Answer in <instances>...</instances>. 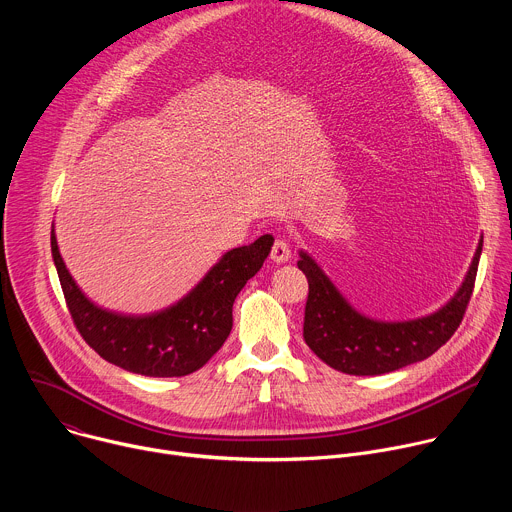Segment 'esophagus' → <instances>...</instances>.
<instances>
[{
    "mask_svg": "<svg viewBox=\"0 0 512 512\" xmlns=\"http://www.w3.org/2000/svg\"><path fill=\"white\" fill-rule=\"evenodd\" d=\"M271 259H273L275 263H287V261L291 259V249H289V245H287L285 239H277V241L273 243V247H271Z\"/></svg>",
    "mask_w": 512,
    "mask_h": 512,
    "instance_id": "obj_1",
    "label": "esophagus"
}]
</instances>
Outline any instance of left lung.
Masks as SVG:
<instances>
[{
    "label": "left lung",
    "instance_id": "left-lung-1",
    "mask_svg": "<svg viewBox=\"0 0 512 512\" xmlns=\"http://www.w3.org/2000/svg\"><path fill=\"white\" fill-rule=\"evenodd\" d=\"M480 253L482 239L462 285L440 310L415 320L383 322L354 310L320 265L300 251L298 267L310 285L304 316L306 344L328 367L358 377L393 373L431 356L452 338L464 318Z\"/></svg>",
    "mask_w": 512,
    "mask_h": 512
}]
</instances>
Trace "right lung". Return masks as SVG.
Masks as SVG:
<instances>
[{"label": "right lung", "instance_id": "right-lung-1", "mask_svg": "<svg viewBox=\"0 0 512 512\" xmlns=\"http://www.w3.org/2000/svg\"><path fill=\"white\" fill-rule=\"evenodd\" d=\"M50 247L72 322L101 358L143 377H186L225 344L233 328L235 298L263 267L273 237L263 235L251 245L227 251L180 302L145 316L93 304L68 273L54 227Z\"/></svg>", "mask_w": 512, "mask_h": 512}]
</instances>
